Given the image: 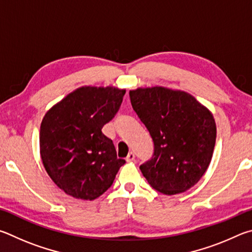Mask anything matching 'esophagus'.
Segmentation results:
<instances>
[{"mask_svg":"<svg viewBox=\"0 0 252 252\" xmlns=\"http://www.w3.org/2000/svg\"><path fill=\"white\" fill-rule=\"evenodd\" d=\"M126 160H127V161H133V160H135V154H134L133 152H130V153L128 154V155H127Z\"/></svg>","mask_w":252,"mask_h":252,"instance_id":"obj_1","label":"esophagus"}]
</instances>
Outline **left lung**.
I'll use <instances>...</instances> for the list:
<instances>
[{
    "instance_id": "1",
    "label": "left lung",
    "mask_w": 252,
    "mask_h": 252,
    "mask_svg": "<svg viewBox=\"0 0 252 252\" xmlns=\"http://www.w3.org/2000/svg\"><path fill=\"white\" fill-rule=\"evenodd\" d=\"M129 97L155 146L139 167L149 185L167 196L195 186L214 154L217 128L210 110L188 93L162 86L139 87Z\"/></svg>"
}]
</instances>
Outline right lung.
Segmentation results:
<instances>
[{
	"instance_id": "obj_1",
	"label": "right lung",
	"mask_w": 252,
	"mask_h": 252,
	"mask_svg": "<svg viewBox=\"0 0 252 252\" xmlns=\"http://www.w3.org/2000/svg\"><path fill=\"white\" fill-rule=\"evenodd\" d=\"M125 90L82 86L44 116L39 153L56 186L77 199L94 200L112 186L125 164L101 128L118 112Z\"/></svg>"
}]
</instances>
